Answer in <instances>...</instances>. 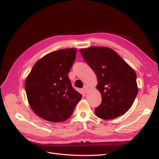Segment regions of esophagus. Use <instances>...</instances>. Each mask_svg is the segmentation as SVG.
Returning <instances> with one entry per match:
<instances>
[{"instance_id":"34e87169","label":"esophagus","mask_w":159,"mask_h":159,"mask_svg":"<svg viewBox=\"0 0 159 159\" xmlns=\"http://www.w3.org/2000/svg\"><path fill=\"white\" fill-rule=\"evenodd\" d=\"M88 89H89V88L88 87L87 85H84V88H83V91H84V92L85 93H86L88 92Z\"/></svg>"}]
</instances>
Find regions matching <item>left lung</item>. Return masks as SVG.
<instances>
[{
	"instance_id": "left-lung-1",
	"label": "left lung",
	"mask_w": 159,
	"mask_h": 159,
	"mask_svg": "<svg viewBox=\"0 0 159 159\" xmlns=\"http://www.w3.org/2000/svg\"><path fill=\"white\" fill-rule=\"evenodd\" d=\"M97 76V89L102 102L95 113L103 119H112L125 113L137 97L135 71L113 50L93 46L80 50Z\"/></svg>"
}]
</instances>
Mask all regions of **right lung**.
<instances>
[{"instance_id": "add662e5", "label": "right lung", "mask_w": 159, "mask_h": 159, "mask_svg": "<svg viewBox=\"0 0 159 159\" xmlns=\"http://www.w3.org/2000/svg\"><path fill=\"white\" fill-rule=\"evenodd\" d=\"M75 55V48L52 52L36 62L26 79L30 106L46 121H66L82 97L72 88L68 77Z\"/></svg>"}]
</instances>
